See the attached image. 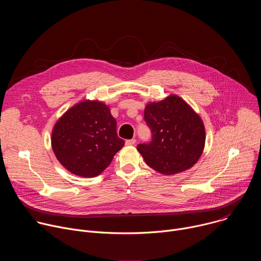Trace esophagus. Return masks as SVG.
I'll use <instances>...</instances> for the list:
<instances>
[{
	"label": "esophagus",
	"mask_w": 261,
	"mask_h": 261,
	"mask_svg": "<svg viewBox=\"0 0 261 261\" xmlns=\"http://www.w3.org/2000/svg\"><path fill=\"white\" fill-rule=\"evenodd\" d=\"M136 143V139H128V140H126V145H133V144H135Z\"/></svg>",
	"instance_id": "obj_1"
}]
</instances>
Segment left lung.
Returning <instances> with one entry per match:
<instances>
[{
  "instance_id": "8db88e82",
  "label": "left lung",
  "mask_w": 261,
  "mask_h": 261,
  "mask_svg": "<svg viewBox=\"0 0 261 261\" xmlns=\"http://www.w3.org/2000/svg\"><path fill=\"white\" fill-rule=\"evenodd\" d=\"M144 121L152 140L137 145L145 163L156 171L171 175L191 168L200 158L205 142L200 117L176 95L148 103Z\"/></svg>"
}]
</instances>
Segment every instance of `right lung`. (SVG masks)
<instances>
[{
	"instance_id": "add662e5",
	"label": "right lung",
	"mask_w": 261,
	"mask_h": 261,
	"mask_svg": "<svg viewBox=\"0 0 261 261\" xmlns=\"http://www.w3.org/2000/svg\"><path fill=\"white\" fill-rule=\"evenodd\" d=\"M124 144L109 107L95 100H85L68 109L51 133L57 159L71 173L84 177L99 175Z\"/></svg>"
}]
</instances>
